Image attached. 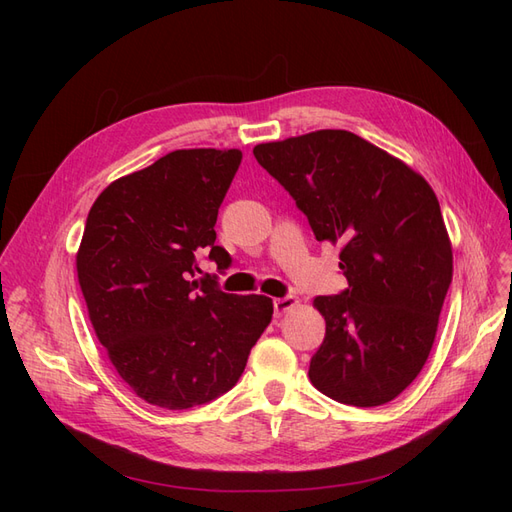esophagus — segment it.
<instances>
[{
    "label": "esophagus",
    "mask_w": 512,
    "mask_h": 512,
    "mask_svg": "<svg viewBox=\"0 0 512 512\" xmlns=\"http://www.w3.org/2000/svg\"><path fill=\"white\" fill-rule=\"evenodd\" d=\"M297 297H282V299H275L273 301V307H275V316H282L286 314L288 309H292L294 305H297Z\"/></svg>",
    "instance_id": "1"
}]
</instances>
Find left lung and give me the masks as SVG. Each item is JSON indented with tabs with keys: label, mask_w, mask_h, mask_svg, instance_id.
<instances>
[{
	"label": "left lung",
	"mask_w": 512,
	"mask_h": 512,
	"mask_svg": "<svg viewBox=\"0 0 512 512\" xmlns=\"http://www.w3.org/2000/svg\"><path fill=\"white\" fill-rule=\"evenodd\" d=\"M254 156L316 239L342 245L348 288L314 299L327 335L309 380L339 404H389L421 374L453 280L436 194L406 162L346 130L262 143Z\"/></svg>",
	"instance_id": "left-lung-1"
}]
</instances>
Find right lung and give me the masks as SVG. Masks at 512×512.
Wrapping results in <instances>:
<instances>
[{"instance_id":"add662e5","label":"right lung","mask_w":512,"mask_h":512,"mask_svg":"<svg viewBox=\"0 0 512 512\" xmlns=\"http://www.w3.org/2000/svg\"><path fill=\"white\" fill-rule=\"evenodd\" d=\"M239 149H177L119 177L89 209L76 273L96 337L121 380L151 406L188 410L224 395L269 327L265 294H228L198 256L226 269L218 209Z\"/></svg>"}]
</instances>
